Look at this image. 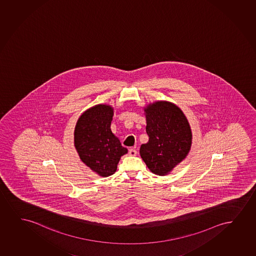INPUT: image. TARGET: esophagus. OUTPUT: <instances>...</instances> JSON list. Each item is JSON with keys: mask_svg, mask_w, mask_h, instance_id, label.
<instances>
[{"mask_svg": "<svg viewBox=\"0 0 256 256\" xmlns=\"http://www.w3.org/2000/svg\"><path fill=\"white\" fill-rule=\"evenodd\" d=\"M136 150H133V148H131V150H130V151H128V154H130V156H136Z\"/></svg>", "mask_w": 256, "mask_h": 256, "instance_id": "obj_1", "label": "esophagus"}]
</instances>
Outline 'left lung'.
<instances>
[{"instance_id": "obj_1", "label": "left lung", "mask_w": 256, "mask_h": 256, "mask_svg": "<svg viewBox=\"0 0 256 256\" xmlns=\"http://www.w3.org/2000/svg\"><path fill=\"white\" fill-rule=\"evenodd\" d=\"M148 142L140 154L152 173L166 176L186 158L192 144L190 125L174 103L160 100L144 108Z\"/></svg>"}]
</instances>
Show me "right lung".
<instances>
[{
  "label": "right lung",
  "instance_id": "obj_1",
  "mask_svg": "<svg viewBox=\"0 0 256 256\" xmlns=\"http://www.w3.org/2000/svg\"><path fill=\"white\" fill-rule=\"evenodd\" d=\"M114 108L98 104L83 112L77 120L74 140L82 162L102 177L116 171L122 156L128 153L111 131Z\"/></svg>",
  "mask_w": 256,
  "mask_h": 256
}]
</instances>
